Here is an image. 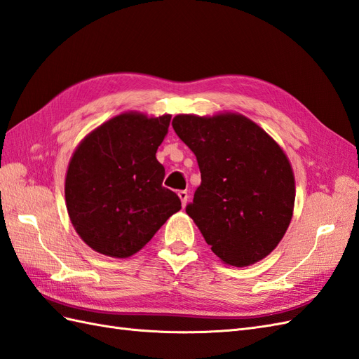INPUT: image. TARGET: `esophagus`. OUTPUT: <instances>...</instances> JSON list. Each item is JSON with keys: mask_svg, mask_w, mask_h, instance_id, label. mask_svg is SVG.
Instances as JSON below:
<instances>
[{"mask_svg": "<svg viewBox=\"0 0 359 359\" xmlns=\"http://www.w3.org/2000/svg\"><path fill=\"white\" fill-rule=\"evenodd\" d=\"M177 196H179V198H180V201H182V206L185 208V206H187V203H188V198H189L188 192H187V191H179V192H177Z\"/></svg>", "mask_w": 359, "mask_h": 359, "instance_id": "34e87169", "label": "esophagus"}]
</instances>
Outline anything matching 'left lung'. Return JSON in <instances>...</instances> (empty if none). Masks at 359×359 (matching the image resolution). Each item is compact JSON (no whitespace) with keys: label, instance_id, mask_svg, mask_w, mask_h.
I'll use <instances>...</instances> for the list:
<instances>
[{"label":"left lung","instance_id":"1","mask_svg":"<svg viewBox=\"0 0 359 359\" xmlns=\"http://www.w3.org/2000/svg\"><path fill=\"white\" fill-rule=\"evenodd\" d=\"M172 128L198 162L201 183L187 214L210 250L235 267L269 256L287 232L296 200L282 147L238 112L179 114Z\"/></svg>","mask_w":359,"mask_h":359}]
</instances>
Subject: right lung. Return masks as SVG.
Wrapping results in <instances>:
<instances>
[{"mask_svg": "<svg viewBox=\"0 0 359 359\" xmlns=\"http://www.w3.org/2000/svg\"><path fill=\"white\" fill-rule=\"evenodd\" d=\"M170 121V114L128 110L76 147L65 176L67 210L92 250L128 258L180 210V198L162 187L165 168L156 159Z\"/></svg>", "mask_w": 359, "mask_h": 359, "instance_id": "1", "label": "right lung"}]
</instances>
